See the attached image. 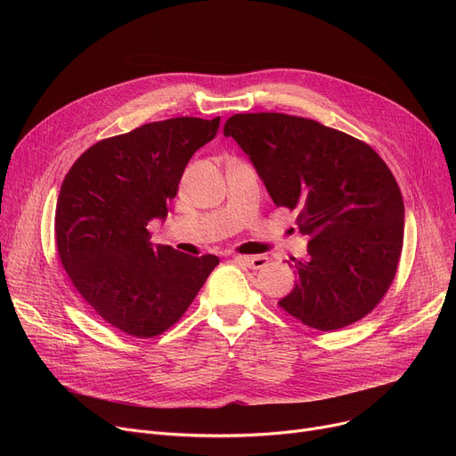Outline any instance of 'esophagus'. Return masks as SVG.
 Instances as JSON below:
<instances>
[{
  "mask_svg": "<svg viewBox=\"0 0 456 456\" xmlns=\"http://www.w3.org/2000/svg\"><path fill=\"white\" fill-rule=\"evenodd\" d=\"M236 262H242L244 266L251 268V270H262L268 266L270 258L268 256H262V255H236L234 256Z\"/></svg>",
  "mask_w": 456,
  "mask_h": 456,
  "instance_id": "esophagus-1",
  "label": "esophagus"
}]
</instances>
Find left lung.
<instances>
[{"label":"left lung","instance_id":"left-lung-1","mask_svg":"<svg viewBox=\"0 0 456 456\" xmlns=\"http://www.w3.org/2000/svg\"><path fill=\"white\" fill-rule=\"evenodd\" d=\"M224 133L310 236L308 260L294 258L297 282L279 306L323 332L368 316L394 282L403 249L404 205L387 162L362 140L282 112L234 114Z\"/></svg>","mask_w":456,"mask_h":456}]
</instances>
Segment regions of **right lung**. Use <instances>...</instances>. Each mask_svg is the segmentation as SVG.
<instances>
[{
	"mask_svg": "<svg viewBox=\"0 0 456 456\" xmlns=\"http://www.w3.org/2000/svg\"><path fill=\"white\" fill-rule=\"evenodd\" d=\"M220 127V116L170 118L90 146L66 174L55 208L61 265L94 313L134 338L175 325L216 255L153 246L148 224L166 218L184 167Z\"/></svg>",
	"mask_w": 456,
	"mask_h": 456,
	"instance_id": "obj_1",
	"label": "right lung"
}]
</instances>
